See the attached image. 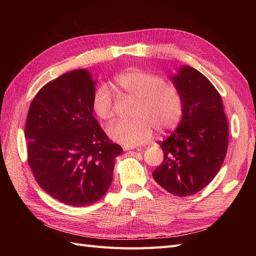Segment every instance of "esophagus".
<instances>
[{"instance_id":"esophagus-1","label":"esophagus","mask_w":256,"mask_h":256,"mask_svg":"<svg viewBox=\"0 0 256 256\" xmlns=\"http://www.w3.org/2000/svg\"><path fill=\"white\" fill-rule=\"evenodd\" d=\"M134 148H138V147L136 145H124L122 146V150H134Z\"/></svg>"}]
</instances>
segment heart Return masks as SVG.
<instances>
[{
    "label": "heart",
    "mask_w": 256,
    "mask_h": 256,
    "mask_svg": "<svg viewBox=\"0 0 256 256\" xmlns=\"http://www.w3.org/2000/svg\"><path fill=\"white\" fill-rule=\"evenodd\" d=\"M114 85L122 94L136 98L134 120H115L106 132L113 141L138 145L148 140L154 128L164 134L174 129L182 115L180 92L158 74L131 68L114 76ZM92 110L100 120H109L115 114L114 99L106 85H100L92 97Z\"/></svg>",
    "instance_id": "b5f03b06"
}]
</instances>
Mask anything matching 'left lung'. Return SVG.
<instances>
[{
    "label": "left lung",
    "instance_id": "obj_1",
    "mask_svg": "<svg viewBox=\"0 0 256 256\" xmlns=\"http://www.w3.org/2000/svg\"><path fill=\"white\" fill-rule=\"evenodd\" d=\"M172 80L182 99V118L175 132L160 142L164 152L154 180L178 196L205 188L226 158L228 125L222 98L196 69L184 66Z\"/></svg>",
    "mask_w": 256,
    "mask_h": 256
}]
</instances>
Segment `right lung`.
Wrapping results in <instances>:
<instances>
[{"label":"right lung","instance_id":"add662e5","mask_svg":"<svg viewBox=\"0 0 256 256\" xmlns=\"http://www.w3.org/2000/svg\"><path fill=\"white\" fill-rule=\"evenodd\" d=\"M94 85L83 69L44 85L30 106L24 129L35 180L52 198L76 207L106 194L115 157L122 152L92 116Z\"/></svg>","mask_w":256,"mask_h":256}]
</instances>
